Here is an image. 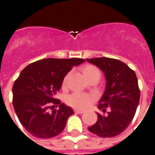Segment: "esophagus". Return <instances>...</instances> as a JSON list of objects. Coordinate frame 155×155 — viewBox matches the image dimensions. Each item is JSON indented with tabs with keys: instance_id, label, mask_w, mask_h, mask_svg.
<instances>
[{
	"instance_id": "esophagus-1",
	"label": "esophagus",
	"mask_w": 155,
	"mask_h": 155,
	"mask_svg": "<svg viewBox=\"0 0 155 155\" xmlns=\"http://www.w3.org/2000/svg\"><path fill=\"white\" fill-rule=\"evenodd\" d=\"M74 112H75V113H77V114H82L84 112H83V111H82V110H79V109H75Z\"/></svg>"
}]
</instances>
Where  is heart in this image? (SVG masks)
Here are the masks:
<instances>
[{
    "label": "heart",
    "instance_id": "heart-1",
    "mask_svg": "<svg viewBox=\"0 0 155 155\" xmlns=\"http://www.w3.org/2000/svg\"><path fill=\"white\" fill-rule=\"evenodd\" d=\"M81 72L89 82L92 79H95V78H99V76H100L99 71L95 66L89 64H86L82 66ZM69 76V75L67 74L63 79V84H62L63 87L66 86ZM92 101H93V98L91 95L80 93L72 94V95H69L67 97V99H66L68 105H69L73 108H76V109H79V110L85 109L87 107H89L92 102Z\"/></svg>",
    "mask_w": 155,
    "mask_h": 155
}]
</instances>
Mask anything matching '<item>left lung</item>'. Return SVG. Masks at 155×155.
Segmentation results:
<instances>
[{
    "mask_svg": "<svg viewBox=\"0 0 155 155\" xmlns=\"http://www.w3.org/2000/svg\"><path fill=\"white\" fill-rule=\"evenodd\" d=\"M105 74L106 86L98 108L107 115L97 113V121L89 131L102 138H112L123 132L132 121L140 100L135 73L120 60L107 57L86 59Z\"/></svg>",
    "mask_w": 155,
    "mask_h": 155,
    "instance_id": "1",
    "label": "left lung"
}]
</instances>
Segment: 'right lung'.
Wrapping results in <instances>:
<instances>
[{"label":"right lung","instance_id":"add662e5","mask_svg":"<svg viewBox=\"0 0 155 155\" xmlns=\"http://www.w3.org/2000/svg\"><path fill=\"white\" fill-rule=\"evenodd\" d=\"M84 61L80 58H47L21 71L13 86V105L21 125L33 136L50 138L63 131L74 112L55 96L66 74ZM56 104L59 110L54 109Z\"/></svg>","mask_w":155,"mask_h":155}]
</instances>
